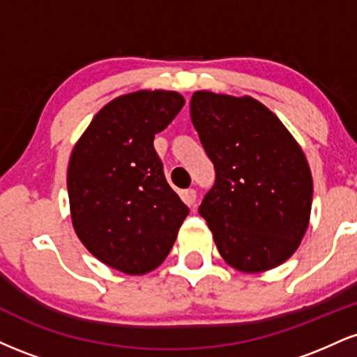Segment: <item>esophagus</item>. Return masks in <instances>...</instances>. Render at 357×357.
<instances>
[{
  "mask_svg": "<svg viewBox=\"0 0 357 357\" xmlns=\"http://www.w3.org/2000/svg\"><path fill=\"white\" fill-rule=\"evenodd\" d=\"M181 198L183 202L188 204V206H195V202H196V191L192 190V188H190V190H184L181 191Z\"/></svg>",
  "mask_w": 357,
  "mask_h": 357,
  "instance_id": "1",
  "label": "esophagus"
}]
</instances>
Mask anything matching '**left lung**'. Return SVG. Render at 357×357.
Instances as JSON below:
<instances>
[{"instance_id": "left-lung-1", "label": "left lung", "mask_w": 357, "mask_h": 357, "mask_svg": "<svg viewBox=\"0 0 357 357\" xmlns=\"http://www.w3.org/2000/svg\"><path fill=\"white\" fill-rule=\"evenodd\" d=\"M191 121L216 181L199 215L223 260L245 273L275 268L296 253L312 208V174L282 121L250 96L198 90Z\"/></svg>"}]
</instances>
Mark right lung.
Returning a JSON list of instances; mask_svg holds the SVG:
<instances>
[{
	"label": "right lung",
	"mask_w": 357,
	"mask_h": 357,
	"mask_svg": "<svg viewBox=\"0 0 357 357\" xmlns=\"http://www.w3.org/2000/svg\"><path fill=\"white\" fill-rule=\"evenodd\" d=\"M184 105L174 90H137L96 114L67 169L73 230L102 264L144 275L173 248L188 206L171 190L154 136Z\"/></svg>",
	"instance_id": "right-lung-1"
}]
</instances>
